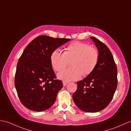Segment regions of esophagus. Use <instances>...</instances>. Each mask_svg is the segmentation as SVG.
Masks as SVG:
<instances>
[{
  "mask_svg": "<svg viewBox=\"0 0 131 131\" xmlns=\"http://www.w3.org/2000/svg\"><path fill=\"white\" fill-rule=\"evenodd\" d=\"M62 83H63V86H66V85L68 84L69 83L68 81H63V82H62Z\"/></svg>",
  "mask_w": 131,
  "mask_h": 131,
  "instance_id": "34e87169",
  "label": "esophagus"
}]
</instances>
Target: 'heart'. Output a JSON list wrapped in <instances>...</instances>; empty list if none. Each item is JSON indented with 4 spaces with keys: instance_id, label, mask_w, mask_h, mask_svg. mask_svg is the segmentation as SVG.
Returning a JSON list of instances; mask_svg holds the SVG:
<instances>
[{
    "instance_id": "b5f03b06",
    "label": "heart",
    "mask_w": 131,
    "mask_h": 131,
    "mask_svg": "<svg viewBox=\"0 0 131 131\" xmlns=\"http://www.w3.org/2000/svg\"><path fill=\"white\" fill-rule=\"evenodd\" d=\"M98 52L95 48L80 42H74L69 45L64 52L54 50L51 55V62L53 68L60 71L68 66L71 60L70 68L64 70L58 74L60 79L66 81L77 80L82 75L90 74L98 64Z\"/></svg>"
}]
</instances>
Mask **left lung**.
Segmentation results:
<instances>
[{
    "label": "left lung",
    "instance_id": "1",
    "mask_svg": "<svg viewBox=\"0 0 131 131\" xmlns=\"http://www.w3.org/2000/svg\"><path fill=\"white\" fill-rule=\"evenodd\" d=\"M90 38L98 48V64L90 74L78 82L72 98L81 111L94 113L105 108L113 98L117 87V69L107 46L95 37Z\"/></svg>",
    "mask_w": 131,
    "mask_h": 131
}]
</instances>
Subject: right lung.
Masks as SVG:
<instances>
[{
    "mask_svg": "<svg viewBox=\"0 0 131 131\" xmlns=\"http://www.w3.org/2000/svg\"><path fill=\"white\" fill-rule=\"evenodd\" d=\"M70 40L39 36L24 50L17 63L14 84L21 103L27 109L41 112L54 104L63 84L54 79L51 55Z\"/></svg>",
    "mask_w": 131,
    "mask_h": 131,
    "instance_id": "add662e5",
    "label": "right lung"
}]
</instances>
